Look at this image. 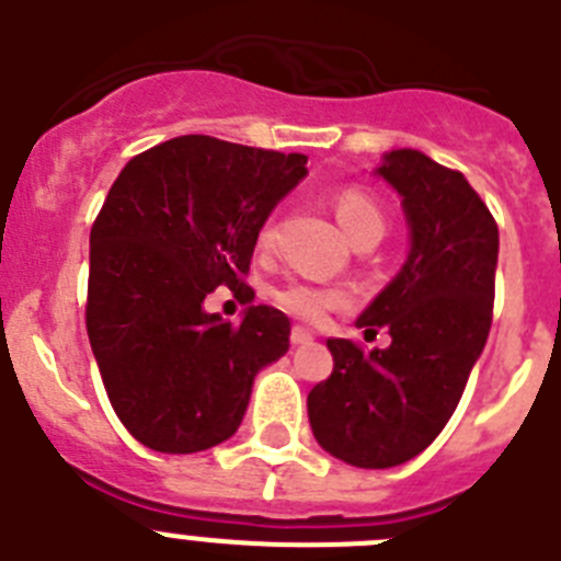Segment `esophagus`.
Wrapping results in <instances>:
<instances>
[{"mask_svg": "<svg viewBox=\"0 0 561 561\" xmlns=\"http://www.w3.org/2000/svg\"><path fill=\"white\" fill-rule=\"evenodd\" d=\"M289 340H291V345H309V342L314 340V336H311V331H306V329H300V325H295V329H291V334H289Z\"/></svg>", "mask_w": 561, "mask_h": 561, "instance_id": "obj_1", "label": "esophagus"}]
</instances>
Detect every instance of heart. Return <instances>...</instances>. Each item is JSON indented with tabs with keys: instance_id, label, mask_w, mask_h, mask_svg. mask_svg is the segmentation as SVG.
Listing matches in <instances>:
<instances>
[{
	"instance_id": "obj_1",
	"label": "heart",
	"mask_w": 561,
	"mask_h": 561,
	"mask_svg": "<svg viewBox=\"0 0 561 561\" xmlns=\"http://www.w3.org/2000/svg\"><path fill=\"white\" fill-rule=\"evenodd\" d=\"M334 213L340 227L354 244H376L385 236V213H381L379 202L362 187H342L334 193ZM257 250H270L275 244V227L272 221H264L255 238ZM275 300L286 314L304 320V323H320L329 311L348 306V291L340 286H320V284H306V280H289V284L277 286L272 291Z\"/></svg>"
}]
</instances>
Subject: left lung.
I'll return each instance as SVG.
<instances>
[{"label": "left lung", "instance_id": "obj_1", "mask_svg": "<svg viewBox=\"0 0 561 561\" xmlns=\"http://www.w3.org/2000/svg\"><path fill=\"white\" fill-rule=\"evenodd\" d=\"M379 173L408 213V264L356 320L385 351L329 340L334 370L309 393L317 444L359 469H390L438 438L492 329L497 221L463 173L401 148Z\"/></svg>", "mask_w": 561, "mask_h": 561}]
</instances>
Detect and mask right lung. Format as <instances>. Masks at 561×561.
<instances>
[{
  "mask_svg": "<svg viewBox=\"0 0 561 561\" xmlns=\"http://www.w3.org/2000/svg\"><path fill=\"white\" fill-rule=\"evenodd\" d=\"M304 173V153L185 134L114 180L89 236L87 334L114 413L148 449L191 455L230 438L257 370L289 351L284 311L250 306L232 325L205 297H255L257 230Z\"/></svg>",
  "mask_w": 561,
  "mask_h": 561,
  "instance_id": "1",
  "label": "right lung"
}]
</instances>
